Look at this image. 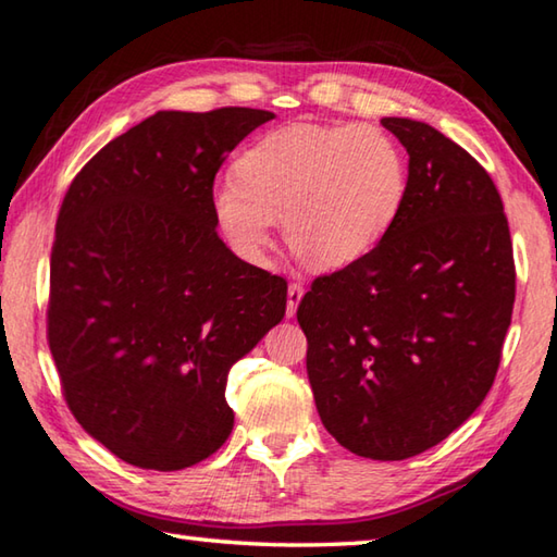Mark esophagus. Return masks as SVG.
<instances>
[{
    "mask_svg": "<svg viewBox=\"0 0 557 557\" xmlns=\"http://www.w3.org/2000/svg\"><path fill=\"white\" fill-rule=\"evenodd\" d=\"M304 294H306L304 284H296V281H294V284L288 286V304H286V315H288V318L296 315L298 304H300V298H304Z\"/></svg>",
    "mask_w": 557,
    "mask_h": 557,
    "instance_id": "34e87169",
    "label": "esophagus"
}]
</instances>
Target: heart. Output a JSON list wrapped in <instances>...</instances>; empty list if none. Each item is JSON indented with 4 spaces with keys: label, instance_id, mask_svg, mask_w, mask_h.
Segmentation results:
<instances>
[{
    "label": "heart",
    "instance_id": "heart-1",
    "mask_svg": "<svg viewBox=\"0 0 557 557\" xmlns=\"http://www.w3.org/2000/svg\"><path fill=\"white\" fill-rule=\"evenodd\" d=\"M407 158L372 123H288L251 145L216 182L212 212L234 253L267 263L276 230L318 269H343L385 239L407 199Z\"/></svg>",
    "mask_w": 557,
    "mask_h": 557
}]
</instances>
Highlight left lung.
I'll return each mask as SVG.
<instances>
[{"label": "left lung", "mask_w": 557, "mask_h": 557, "mask_svg": "<svg viewBox=\"0 0 557 557\" xmlns=\"http://www.w3.org/2000/svg\"><path fill=\"white\" fill-rule=\"evenodd\" d=\"M409 154L407 199L368 257L300 298L318 414L345 449L403 461L446 440L494 385L516 298L504 202L432 125L382 117Z\"/></svg>", "instance_id": "8db88e82"}]
</instances>
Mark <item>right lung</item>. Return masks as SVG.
Instances as JSON below:
<instances>
[{"instance_id":"right-lung-1","label":"right lung","mask_w":557,"mask_h":557,"mask_svg":"<svg viewBox=\"0 0 557 557\" xmlns=\"http://www.w3.org/2000/svg\"><path fill=\"white\" fill-rule=\"evenodd\" d=\"M257 108L158 111L73 177L51 249L49 348L78 424L133 467L180 471L226 442L224 389L286 313V281L216 234L214 177Z\"/></svg>"}]
</instances>
